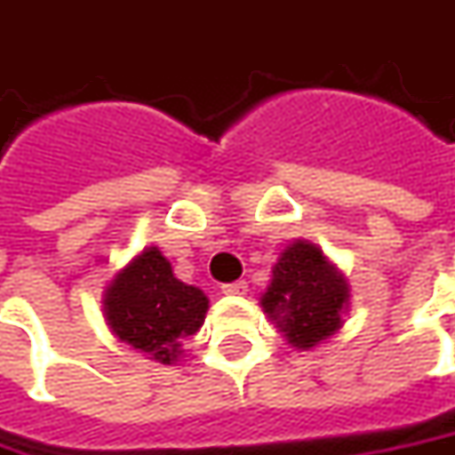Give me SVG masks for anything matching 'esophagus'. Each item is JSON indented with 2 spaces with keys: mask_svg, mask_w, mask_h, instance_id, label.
Wrapping results in <instances>:
<instances>
[{
  "mask_svg": "<svg viewBox=\"0 0 455 455\" xmlns=\"http://www.w3.org/2000/svg\"><path fill=\"white\" fill-rule=\"evenodd\" d=\"M221 291H224V294H231V297H236V294H246V282H243V279H239V282H228V284L221 287Z\"/></svg>",
  "mask_w": 455,
  "mask_h": 455,
  "instance_id": "esophagus-1",
  "label": "esophagus"
}]
</instances>
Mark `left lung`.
Returning <instances> with one entry per match:
<instances>
[{
	"label": "left lung",
	"instance_id": "1",
	"mask_svg": "<svg viewBox=\"0 0 455 455\" xmlns=\"http://www.w3.org/2000/svg\"><path fill=\"white\" fill-rule=\"evenodd\" d=\"M261 307L291 347L309 350L342 327L350 284L317 243L297 239L272 267Z\"/></svg>",
	"mask_w": 455,
	"mask_h": 455
}]
</instances>
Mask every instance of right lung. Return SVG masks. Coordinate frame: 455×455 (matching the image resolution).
Masks as SVG:
<instances>
[{"label":"right lung","instance_id":"right-lung-1","mask_svg":"<svg viewBox=\"0 0 455 455\" xmlns=\"http://www.w3.org/2000/svg\"><path fill=\"white\" fill-rule=\"evenodd\" d=\"M102 312L120 342L171 365L183 353L180 339L201 330L209 297L176 279L158 246H148L110 279Z\"/></svg>","mask_w":455,"mask_h":455}]
</instances>
